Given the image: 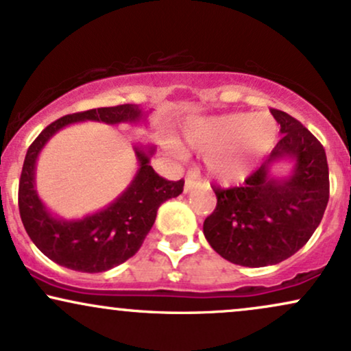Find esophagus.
<instances>
[{"label": "esophagus", "instance_id": "34e87169", "mask_svg": "<svg viewBox=\"0 0 351 351\" xmlns=\"http://www.w3.org/2000/svg\"><path fill=\"white\" fill-rule=\"evenodd\" d=\"M196 180H198V178H196L195 175H188L186 176V180H184V193H189L193 188L196 186Z\"/></svg>", "mask_w": 351, "mask_h": 351}]
</instances>
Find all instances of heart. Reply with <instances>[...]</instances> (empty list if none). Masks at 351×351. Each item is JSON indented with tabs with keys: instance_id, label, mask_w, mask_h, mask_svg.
<instances>
[{
	"instance_id": "1",
	"label": "heart",
	"mask_w": 351,
	"mask_h": 351,
	"mask_svg": "<svg viewBox=\"0 0 351 351\" xmlns=\"http://www.w3.org/2000/svg\"><path fill=\"white\" fill-rule=\"evenodd\" d=\"M279 125L267 114H226L199 119L184 130L191 150L204 155L209 178L216 183L236 184L243 181L256 163L272 150Z\"/></svg>"
}]
</instances>
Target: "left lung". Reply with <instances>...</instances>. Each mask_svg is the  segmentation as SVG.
<instances>
[{
    "instance_id": "left-lung-1",
    "label": "left lung",
    "mask_w": 351,
    "mask_h": 351,
    "mask_svg": "<svg viewBox=\"0 0 351 351\" xmlns=\"http://www.w3.org/2000/svg\"><path fill=\"white\" fill-rule=\"evenodd\" d=\"M282 138L243 186L216 188V209L204 219L206 241L221 257L244 267L285 261L304 247L328 203V165L324 147L285 112L272 110ZM287 159V176L273 167Z\"/></svg>"
}]
</instances>
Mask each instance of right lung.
Returning <instances> with one entry per match:
<instances>
[{
    "instance_id": "obj_1",
    "label": "right lung",
    "mask_w": 351,
    "mask_h": 351,
    "mask_svg": "<svg viewBox=\"0 0 351 351\" xmlns=\"http://www.w3.org/2000/svg\"><path fill=\"white\" fill-rule=\"evenodd\" d=\"M150 112L135 104H123L66 115L47 125L29 147L19 180V215L36 247L56 264L94 274L130 259L155 223L160 204L181 195L184 181H168L156 175L150 165L156 147L136 142L134 152L138 170L130 184L106 208L77 219H66L52 215L36 189V163L43 148L59 130L72 123L147 127Z\"/></svg>"
}]
</instances>
